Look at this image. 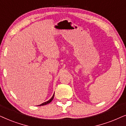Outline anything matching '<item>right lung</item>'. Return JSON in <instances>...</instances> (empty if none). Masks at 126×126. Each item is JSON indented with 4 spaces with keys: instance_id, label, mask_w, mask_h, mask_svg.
<instances>
[{
    "instance_id": "obj_1",
    "label": "right lung",
    "mask_w": 126,
    "mask_h": 126,
    "mask_svg": "<svg viewBox=\"0 0 126 126\" xmlns=\"http://www.w3.org/2000/svg\"><path fill=\"white\" fill-rule=\"evenodd\" d=\"M54 94H55V93L53 94V96L51 97V99L49 100H48V101H47L45 102V103H43V104H40V105H38V106H42V105H47V104H49V103H51V102L52 101V100L53 99V97H54Z\"/></svg>"
}]
</instances>
